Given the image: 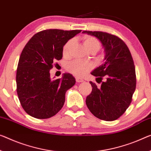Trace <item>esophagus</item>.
Wrapping results in <instances>:
<instances>
[{
  "label": "esophagus",
  "mask_w": 151,
  "mask_h": 151,
  "mask_svg": "<svg viewBox=\"0 0 151 151\" xmlns=\"http://www.w3.org/2000/svg\"><path fill=\"white\" fill-rule=\"evenodd\" d=\"M76 82H83V79L80 78H78V77L76 78Z\"/></svg>",
  "instance_id": "obj_1"
}]
</instances>
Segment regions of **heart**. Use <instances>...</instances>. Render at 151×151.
<instances>
[{
  "mask_svg": "<svg viewBox=\"0 0 151 151\" xmlns=\"http://www.w3.org/2000/svg\"><path fill=\"white\" fill-rule=\"evenodd\" d=\"M74 40L73 39L69 40L65 44L63 48V55L65 57L69 56L71 48L73 45ZM83 43L85 47L90 52H96L101 48V42L98 39L91 36H85L83 38ZM93 65L90 63L83 62L80 61H73L69 63L67 66V70L73 75L82 77L86 75L91 70Z\"/></svg>",
  "mask_w": 151,
  "mask_h": 151,
  "instance_id": "heart-1",
  "label": "heart"
}]
</instances>
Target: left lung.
<instances>
[{
    "mask_svg": "<svg viewBox=\"0 0 151 151\" xmlns=\"http://www.w3.org/2000/svg\"><path fill=\"white\" fill-rule=\"evenodd\" d=\"M83 33L98 38L105 53V63L91 73L97 77V82H102L101 86L98 88L95 83L90 82L92 90L86 103L95 117L114 121L128 108L135 91L136 78L133 59L128 47L119 37L103 32Z\"/></svg>",
    "mask_w": 151,
    "mask_h": 151,
    "instance_id": "8db88e82",
    "label": "left lung"
}]
</instances>
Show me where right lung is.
<instances>
[{"label": "right lung", "instance_id": "right-lung-1", "mask_svg": "<svg viewBox=\"0 0 151 151\" xmlns=\"http://www.w3.org/2000/svg\"><path fill=\"white\" fill-rule=\"evenodd\" d=\"M82 30L46 29L32 37L21 53L16 82L17 93L23 109L37 119H47L61 109L65 93L76 83L70 73L52 80L50 70L63 57V48Z\"/></svg>", "mask_w": 151, "mask_h": 151}]
</instances>
